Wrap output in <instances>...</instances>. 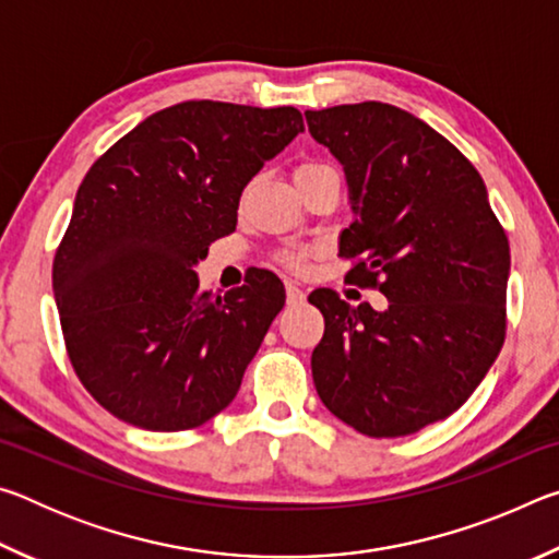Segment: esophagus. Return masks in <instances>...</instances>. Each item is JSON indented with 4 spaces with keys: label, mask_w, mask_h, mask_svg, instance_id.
I'll return each instance as SVG.
<instances>
[{
    "label": "esophagus",
    "mask_w": 559,
    "mask_h": 559,
    "mask_svg": "<svg viewBox=\"0 0 559 559\" xmlns=\"http://www.w3.org/2000/svg\"><path fill=\"white\" fill-rule=\"evenodd\" d=\"M286 298L290 306H298V302L306 300V290H302L298 283H286Z\"/></svg>",
    "instance_id": "1"
}]
</instances>
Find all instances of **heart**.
I'll use <instances>...</instances> for the list:
<instances>
[{
  "instance_id": "obj_1",
  "label": "heart",
  "mask_w": 559,
  "mask_h": 559,
  "mask_svg": "<svg viewBox=\"0 0 559 559\" xmlns=\"http://www.w3.org/2000/svg\"><path fill=\"white\" fill-rule=\"evenodd\" d=\"M320 167H328V165H302L300 169H320ZM283 263L290 269H302V263H306V253H298V251L283 253Z\"/></svg>"
}]
</instances>
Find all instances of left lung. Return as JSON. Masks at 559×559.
<instances>
[{
  "label": "left lung",
  "instance_id": "obj_1",
  "mask_svg": "<svg viewBox=\"0 0 559 559\" xmlns=\"http://www.w3.org/2000/svg\"><path fill=\"white\" fill-rule=\"evenodd\" d=\"M308 130L345 167L355 222L340 257L374 310L318 288L325 333L310 357L320 400L374 439L447 419L506 340L510 246L478 169L447 138L390 103L306 110Z\"/></svg>",
  "mask_w": 559,
  "mask_h": 559
}]
</instances>
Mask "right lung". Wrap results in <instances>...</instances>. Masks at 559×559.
Masks as SVG:
<instances>
[{"mask_svg":"<svg viewBox=\"0 0 559 559\" xmlns=\"http://www.w3.org/2000/svg\"><path fill=\"white\" fill-rule=\"evenodd\" d=\"M300 130L290 106L185 100L93 163L56 249L53 296L73 370L103 409L185 431L231 404L286 290L253 271L212 296L194 266L236 229L243 187Z\"/></svg>","mask_w":559,"mask_h":559,"instance_id":"obj_1","label":"right lung"}]
</instances>
